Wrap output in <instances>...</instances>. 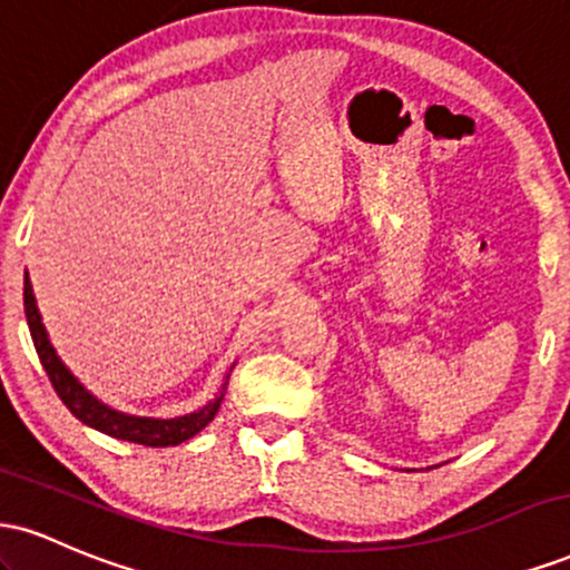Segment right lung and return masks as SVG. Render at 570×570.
<instances>
[{"instance_id": "add662e5", "label": "right lung", "mask_w": 570, "mask_h": 570, "mask_svg": "<svg viewBox=\"0 0 570 570\" xmlns=\"http://www.w3.org/2000/svg\"><path fill=\"white\" fill-rule=\"evenodd\" d=\"M23 311H26V322H29L31 340H35L37 356L39 362H42L45 372H48L56 394L61 396V402L67 404L71 415H75L77 421H82L85 426L101 431V434L115 436V440L147 444V448H168V444L187 442L189 436H195L198 431L206 429L208 423L214 421V415H217L222 399H225L227 381H230L233 367L225 375V383H222L219 394L208 404H203L200 410L189 412V415H179V417L128 415V412L109 407V404H104L101 399H96L75 375H71L67 364L61 362V356L56 353L53 343H50L48 332H45L42 316H39V307L35 299V289H31L29 273L23 276Z\"/></svg>"}]
</instances>
